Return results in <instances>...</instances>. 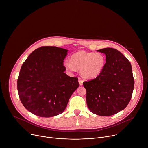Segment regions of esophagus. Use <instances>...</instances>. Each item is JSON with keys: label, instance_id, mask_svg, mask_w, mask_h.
Instances as JSON below:
<instances>
[{"label": "esophagus", "instance_id": "34e87169", "mask_svg": "<svg viewBox=\"0 0 148 148\" xmlns=\"http://www.w3.org/2000/svg\"><path fill=\"white\" fill-rule=\"evenodd\" d=\"M78 82H79V84L80 86H82V84H83V80H82V79H81L80 78H79V79H78Z\"/></svg>", "mask_w": 148, "mask_h": 148}]
</instances>
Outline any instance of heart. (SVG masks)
<instances>
[{"label":"heart","instance_id":"1","mask_svg":"<svg viewBox=\"0 0 148 148\" xmlns=\"http://www.w3.org/2000/svg\"><path fill=\"white\" fill-rule=\"evenodd\" d=\"M106 58L101 53L80 51L74 53L70 57V61L66 60L64 67L71 71L79 70L80 74L86 79L97 77L103 70Z\"/></svg>","mask_w":148,"mask_h":148}]
</instances>
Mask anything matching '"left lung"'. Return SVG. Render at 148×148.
<instances>
[{
	"label": "left lung",
	"instance_id": "left-lung-1",
	"mask_svg": "<svg viewBox=\"0 0 148 148\" xmlns=\"http://www.w3.org/2000/svg\"><path fill=\"white\" fill-rule=\"evenodd\" d=\"M97 51L105 54L106 64L100 75L83 82L87 104L94 114L111 116L124 110L131 99L134 88L132 66L127 58L115 49Z\"/></svg>",
	"mask_w": 148,
	"mask_h": 148
}]
</instances>
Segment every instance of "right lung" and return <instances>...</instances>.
Masks as SVG:
<instances>
[{
	"instance_id": "obj_1",
	"label": "right lung",
	"mask_w": 148,
	"mask_h": 148,
	"mask_svg": "<svg viewBox=\"0 0 148 148\" xmlns=\"http://www.w3.org/2000/svg\"><path fill=\"white\" fill-rule=\"evenodd\" d=\"M67 52L58 47H41L23 62L17 91L23 106L31 113L47 118L65 110L70 97L79 87L78 78L64 73L63 61Z\"/></svg>"
}]
</instances>
